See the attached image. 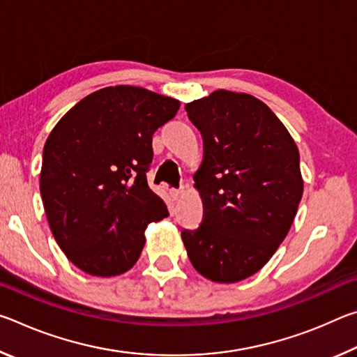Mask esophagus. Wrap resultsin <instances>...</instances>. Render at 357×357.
Segmentation results:
<instances>
[{"label":"esophagus","instance_id":"34e87169","mask_svg":"<svg viewBox=\"0 0 357 357\" xmlns=\"http://www.w3.org/2000/svg\"><path fill=\"white\" fill-rule=\"evenodd\" d=\"M184 195V187H181V189H173L172 190V197L174 198V200H181Z\"/></svg>","mask_w":357,"mask_h":357}]
</instances>
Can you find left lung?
I'll return each instance as SVG.
<instances>
[{
	"instance_id": "left-lung-1",
	"label": "left lung",
	"mask_w": 357,
	"mask_h": 357,
	"mask_svg": "<svg viewBox=\"0 0 357 357\" xmlns=\"http://www.w3.org/2000/svg\"><path fill=\"white\" fill-rule=\"evenodd\" d=\"M185 112L203 137V162L193 174L203 220L181 234L187 255L209 280H244L291 228L304 192L299 149L274 112L247 93L217 89Z\"/></svg>"
}]
</instances>
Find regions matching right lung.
I'll use <instances>...</instances> for the list:
<instances>
[{
    "label": "right lung",
    "instance_id": "obj_1",
    "mask_svg": "<svg viewBox=\"0 0 357 357\" xmlns=\"http://www.w3.org/2000/svg\"><path fill=\"white\" fill-rule=\"evenodd\" d=\"M179 105L140 86H107L72 107L48 135L40 197L53 238L83 273H128L149 223L168 217L146 172L153 134Z\"/></svg>",
    "mask_w": 357,
    "mask_h": 357
}]
</instances>
